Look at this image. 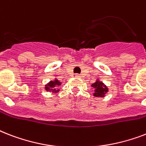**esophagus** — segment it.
Listing matches in <instances>:
<instances>
[{
	"mask_svg": "<svg viewBox=\"0 0 146 146\" xmlns=\"http://www.w3.org/2000/svg\"><path fill=\"white\" fill-rule=\"evenodd\" d=\"M75 76H76V77H79V78H80V77H81V75H80V74H76Z\"/></svg>",
	"mask_w": 146,
	"mask_h": 146,
	"instance_id": "1",
	"label": "esophagus"
}]
</instances>
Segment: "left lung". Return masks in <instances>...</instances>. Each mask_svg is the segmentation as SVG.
<instances>
[{"label": "left lung", "instance_id": "1", "mask_svg": "<svg viewBox=\"0 0 146 146\" xmlns=\"http://www.w3.org/2000/svg\"><path fill=\"white\" fill-rule=\"evenodd\" d=\"M92 87L94 89L93 96L95 97L103 98L105 96L106 93L109 91L108 87L104 84V82L98 78L96 82L93 84H92Z\"/></svg>", "mask_w": 146, "mask_h": 146}]
</instances>
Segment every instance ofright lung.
<instances>
[{"label":"right lung","mask_w":146,"mask_h":146,"mask_svg":"<svg viewBox=\"0 0 146 146\" xmlns=\"http://www.w3.org/2000/svg\"><path fill=\"white\" fill-rule=\"evenodd\" d=\"M62 84L61 82H60L57 78L55 77L54 80H50L47 84L44 85V89L47 92H53V93H57L60 92V89L58 87Z\"/></svg>","instance_id":"1"}]
</instances>
